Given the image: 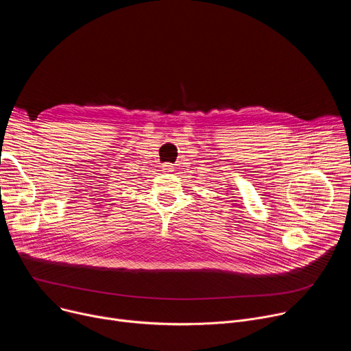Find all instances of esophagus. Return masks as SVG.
Returning a JSON list of instances; mask_svg holds the SVG:
<instances>
[{"mask_svg": "<svg viewBox=\"0 0 351 351\" xmlns=\"http://www.w3.org/2000/svg\"><path fill=\"white\" fill-rule=\"evenodd\" d=\"M173 171H175V167H173V164L165 162V164L162 165V172H165V173H172Z\"/></svg>", "mask_w": 351, "mask_h": 351, "instance_id": "1", "label": "esophagus"}]
</instances>
